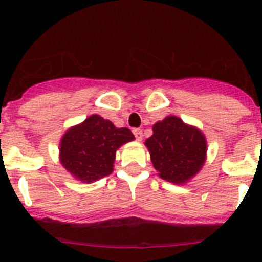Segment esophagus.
Masks as SVG:
<instances>
[{
  "instance_id": "obj_1",
  "label": "esophagus",
  "mask_w": 262,
  "mask_h": 262,
  "mask_svg": "<svg viewBox=\"0 0 262 262\" xmlns=\"http://www.w3.org/2000/svg\"><path fill=\"white\" fill-rule=\"evenodd\" d=\"M134 135H135V138H136V140H138V142H140V140H142L143 139V131L140 128H134Z\"/></svg>"
}]
</instances>
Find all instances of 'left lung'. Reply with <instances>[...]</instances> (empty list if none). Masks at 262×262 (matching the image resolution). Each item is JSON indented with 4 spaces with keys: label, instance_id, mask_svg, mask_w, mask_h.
I'll use <instances>...</instances> for the list:
<instances>
[{
    "label": "left lung",
    "instance_id": "1",
    "mask_svg": "<svg viewBox=\"0 0 262 262\" xmlns=\"http://www.w3.org/2000/svg\"><path fill=\"white\" fill-rule=\"evenodd\" d=\"M154 135L145 140L152 164L163 180L185 184L205 164L207 143L200 129L169 115L154 124Z\"/></svg>",
    "mask_w": 262,
    "mask_h": 262
}]
</instances>
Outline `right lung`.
Masks as SVG:
<instances>
[{
	"mask_svg": "<svg viewBox=\"0 0 262 262\" xmlns=\"http://www.w3.org/2000/svg\"><path fill=\"white\" fill-rule=\"evenodd\" d=\"M127 127L118 128L99 115L72 127L60 142V163L82 182H94L111 174L117 149L134 140Z\"/></svg>",
	"mask_w": 262,
	"mask_h": 262,
	"instance_id": "1",
	"label": "right lung"
}]
</instances>
